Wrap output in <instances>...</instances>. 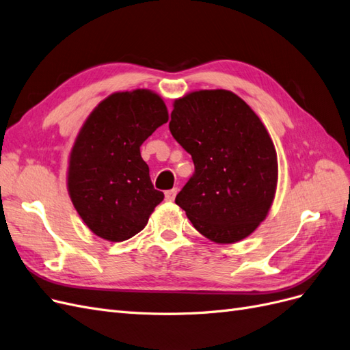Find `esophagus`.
I'll return each instance as SVG.
<instances>
[{
    "label": "esophagus",
    "mask_w": 350,
    "mask_h": 350,
    "mask_svg": "<svg viewBox=\"0 0 350 350\" xmlns=\"http://www.w3.org/2000/svg\"><path fill=\"white\" fill-rule=\"evenodd\" d=\"M176 193H178V189H176V188H174V189H169V191H166V193H165V200H166V201H169V203H171V201H174V200H175Z\"/></svg>",
    "instance_id": "1"
}]
</instances>
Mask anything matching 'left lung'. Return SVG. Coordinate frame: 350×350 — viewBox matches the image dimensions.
Listing matches in <instances>:
<instances>
[{"instance_id": "8db88e82", "label": "left lung", "mask_w": 350, "mask_h": 350, "mask_svg": "<svg viewBox=\"0 0 350 350\" xmlns=\"http://www.w3.org/2000/svg\"><path fill=\"white\" fill-rule=\"evenodd\" d=\"M169 130L196 166L175 203L210 241L250 237L267 217L279 178L278 153L258 115L230 90H196L175 99Z\"/></svg>"}]
</instances>
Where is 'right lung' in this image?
I'll return each instance as SVG.
<instances>
[{
    "label": "right lung",
    "instance_id": "right-lung-1",
    "mask_svg": "<svg viewBox=\"0 0 350 350\" xmlns=\"http://www.w3.org/2000/svg\"><path fill=\"white\" fill-rule=\"evenodd\" d=\"M167 120L157 93L135 89L109 94L81 125L68 157L67 189L96 237L130 239L163 200V193L153 188L140 146Z\"/></svg>",
    "mask_w": 350,
    "mask_h": 350
}]
</instances>
